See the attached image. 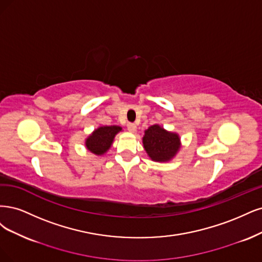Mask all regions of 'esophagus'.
Returning a JSON list of instances; mask_svg holds the SVG:
<instances>
[{
	"label": "esophagus",
	"mask_w": 262,
	"mask_h": 262,
	"mask_svg": "<svg viewBox=\"0 0 262 262\" xmlns=\"http://www.w3.org/2000/svg\"><path fill=\"white\" fill-rule=\"evenodd\" d=\"M127 129L130 133H135V132L137 130V126L135 125V124H133V123H129V124H127Z\"/></svg>",
	"instance_id": "34e87169"
}]
</instances>
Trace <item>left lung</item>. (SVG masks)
I'll list each match as a JSON object with an SVG mask.
<instances>
[{"instance_id":"left-lung-1","label":"left lung","mask_w":262,"mask_h":262,"mask_svg":"<svg viewBox=\"0 0 262 262\" xmlns=\"http://www.w3.org/2000/svg\"><path fill=\"white\" fill-rule=\"evenodd\" d=\"M142 145L152 161L168 162L179 152L182 142L179 134L168 132L161 125L155 124L145 130Z\"/></svg>"}]
</instances>
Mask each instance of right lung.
<instances>
[{"label":"right lung","mask_w":262,"mask_h":262,"mask_svg":"<svg viewBox=\"0 0 262 262\" xmlns=\"http://www.w3.org/2000/svg\"><path fill=\"white\" fill-rule=\"evenodd\" d=\"M121 126H100L92 132L85 140L87 150L96 156H103L112 147V143L117 134L122 132Z\"/></svg>","instance_id":"1"}]
</instances>
